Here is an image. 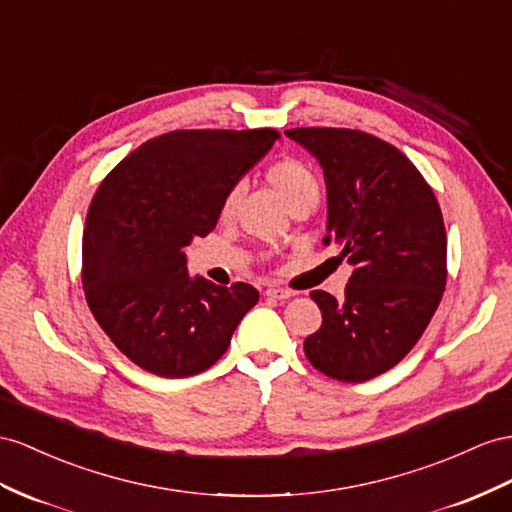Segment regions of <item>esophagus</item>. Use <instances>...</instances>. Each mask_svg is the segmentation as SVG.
Instances as JSON below:
<instances>
[{"label": "esophagus", "mask_w": 512, "mask_h": 512, "mask_svg": "<svg viewBox=\"0 0 512 512\" xmlns=\"http://www.w3.org/2000/svg\"><path fill=\"white\" fill-rule=\"evenodd\" d=\"M264 294L270 296V298H277V300H287V298L294 296L290 290H283V287H268Z\"/></svg>", "instance_id": "1"}]
</instances>
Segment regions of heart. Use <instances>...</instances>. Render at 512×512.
I'll use <instances>...</instances> for the list:
<instances>
[{
    "mask_svg": "<svg viewBox=\"0 0 512 512\" xmlns=\"http://www.w3.org/2000/svg\"><path fill=\"white\" fill-rule=\"evenodd\" d=\"M266 179L279 192L285 205L294 209L300 205L313 207L320 199V181L311 166L298 157H281L266 168ZM240 186H231L220 203V218L229 220L238 207Z\"/></svg>",
    "mask_w": 512,
    "mask_h": 512,
    "instance_id": "b5f03b06",
    "label": "heart"
}]
</instances>
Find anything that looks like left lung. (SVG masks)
I'll use <instances>...</instances> for the list:
<instances>
[{
    "label": "left lung",
    "instance_id": "left-lung-1",
    "mask_svg": "<svg viewBox=\"0 0 512 512\" xmlns=\"http://www.w3.org/2000/svg\"><path fill=\"white\" fill-rule=\"evenodd\" d=\"M326 181L324 244L355 268L344 300L316 290L322 326L305 339L313 368L363 383L400 363L422 337L445 290L448 240L437 196L393 144L357 129H287Z\"/></svg>",
    "mask_w": 512,
    "mask_h": 512
}]
</instances>
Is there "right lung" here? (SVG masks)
<instances>
[{
	"instance_id": "obj_1",
	"label": "right lung",
	"mask_w": 512,
	"mask_h": 512,
	"mask_svg": "<svg viewBox=\"0 0 512 512\" xmlns=\"http://www.w3.org/2000/svg\"><path fill=\"white\" fill-rule=\"evenodd\" d=\"M277 129H181L147 140L101 181L88 207L82 283L95 320L127 359L186 378L225 355L259 292L190 277L186 248L214 231L220 203Z\"/></svg>"
}]
</instances>
